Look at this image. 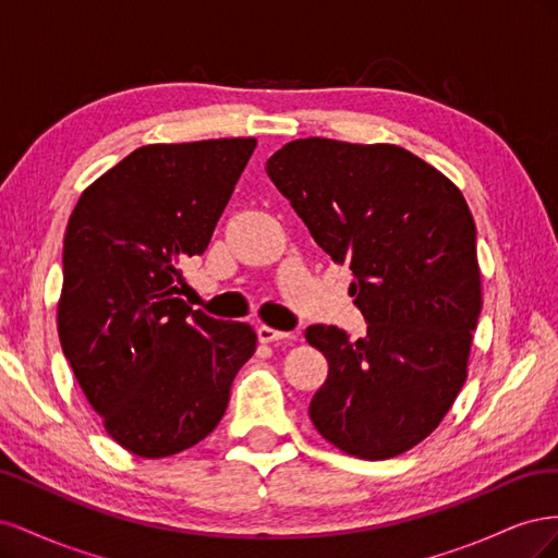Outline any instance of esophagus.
I'll use <instances>...</instances> for the list:
<instances>
[{"label": "esophagus", "mask_w": 558, "mask_h": 558, "mask_svg": "<svg viewBox=\"0 0 558 558\" xmlns=\"http://www.w3.org/2000/svg\"><path fill=\"white\" fill-rule=\"evenodd\" d=\"M258 340L263 344H272V342H281V340H291V332H283V330L269 328V326H260L258 328Z\"/></svg>", "instance_id": "34e87169"}]
</instances>
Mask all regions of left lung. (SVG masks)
Wrapping results in <instances>:
<instances>
[{
	"instance_id": "left-lung-1",
	"label": "left lung",
	"mask_w": 558,
	"mask_h": 558,
	"mask_svg": "<svg viewBox=\"0 0 558 558\" xmlns=\"http://www.w3.org/2000/svg\"><path fill=\"white\" fill-rule=\"evenodd\" d=\"M265 172L314 242L349 265L367 324L361 340L307 328L328 361L310 402L314 428L359 459L412 449L459 396L482 312L477 232L461 191L393 144L298 140Z\"/></svg>"
}]
</instances>
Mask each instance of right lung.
<instances>
[{"mask_svg":"<svg viewBox=\"0 0 558 558\" xmlns=\"http://www.w3.org/2000/svg\"><path fill=\"white\" fill-rule=\"evenodd\" d=\"M256 140L132 150L70 216L58 335L93 410L123 449L162 459L218 426L256 332L179 298L181 265L202 256Z\"/></svg>","mask_w":558,"mask_h":558,"instance_id":"right-lung-1","label":"right lung"}]
</instances>
